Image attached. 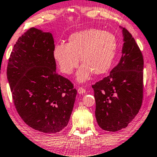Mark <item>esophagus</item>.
Returning a JSON list of instances; mask_svg holds the SVG:
<instances>
[{
    "label": "esophagus",
    "mask_w": 157,
    "mask_h": 157,
    "mask_svg": "<svg viewBox=\"0 0 157 157\" xmlns=\"http://www.w3.org/2000/svg\"><path fill=\"white\" fill-rule=\"evenodd\" d=\"M77 91H78V93H79V94H84V93H86V90L84 89V88L81 87H79L78 88V90Z\"/></svg>",
    "instance_id": "34e87169"
}]
</instances>
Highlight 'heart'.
Wrapping results in <instances>:
<instances>
[{"instance_id": "b5f03b06", "label": "heart", "mask_w": 157, "mask_h": 157, "mask_svg": "<svg viewBox=\"0 0 157 157\" xmlns=\"http://www.w3.org/2000/svg\"><path fill=\"white\" fill-rule=\"evenodd\" d=\"M117 40L112 33L97 29H88L73 33L67 44H58L53 56L63 73L70 75L78 66L79 82H84L93 73L102 75L110 70L117 52Z\"/></svg>"}]
</instances>
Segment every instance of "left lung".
Segmentation results:
<instances>
[{
	"label": "left lung",
	"mask_w": 157,
	"mask_h": 157,
	"mask_svg": "<svg viewBox=\"0 0 157 157\" xmlns=\"http://www.w3.org/2000/svg\"><path fill=\"white\" fill-rule=\"evenodd\" d=\"M124 44L119 63L110 75L92 85L96 118L101 129L116 132L137 115L143 99L144 61L132 35L122 28Z\"/></svg>",
	"instance_id": "8db88e82"
}]
</instances>
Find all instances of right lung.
Listing matches in <instances>:
<instances>
[{"instance_id":"right-lung-1","label":"right lung","mask_w":157,"mask_h":157,"mask_svg":"<svg viewBox=\"0 0 157 157\" xmlns=\"http://www.w3.org/2000/svg\"><path fill=\"white\" fill-rule=\"evenodd\" d=\"M54 39L32 27L14 45L6 70L14 105L27 125L55 133L67 125L77 90L56 73Z\"/></svg>"}]
</instances>
